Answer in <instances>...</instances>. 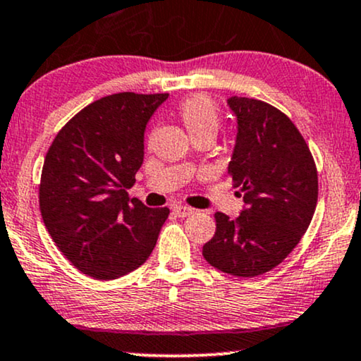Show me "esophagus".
I'll return each mask as SVG.
<instances>
[{
  "label": "esophagus",
  "mask_w": 361,
  "mask_h": 361,
  "mask_svg": "<svg viewBox=\"0 0 361 361\" xmlns=\"http://www.w3.org/2000/svg\"><path fill=\"white\" fill-rule=\"evenodd\" d=\"M173 212H175L178 216H188L195 214V208H190L186 205H175L173 207Z\"/></svg>",
  "instance_id": "esophagus-1"
}]
</instances>
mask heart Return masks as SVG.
Wrapping results in <instances>:
<instances>
[{
    "mask_svg": "<svg viewBox=\"0 0 361 361\" xmlns=\"http://www.w3.org/2000/svg\"><path fill=\"white\" fill-rule=\"evenodd\" d=\"M178 116L192 137L202 133L216 134L219 131V109H216L215 102L207 95L197 94L186 99L178 107Z\"/></svg>",
    "mask_w": 361,
    "mask_h": 361,
    "instance_id": "heart-1",
    "label": "heart"
}]
</instances>
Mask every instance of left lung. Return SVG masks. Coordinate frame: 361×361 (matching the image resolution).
<instances>
[{
    "mask_svg": "<svg viewBox=\"0 0 361 361\" xmlns=\"http://www.w3.org/2000/svg\"><path fill=\"white\" fill-rule=\"evenodd\" d=\"M227 104L237 117L228 175L245 207L235 220L216 212L203 257L225 274L255 277L279 266L305 235L318 203V171L284 112L237 95Z\"/></svg>",
    "mask_w": 361,
    "mask_h": 361,
    "instance_id": "obj_1",
    "label": "left lung"
}]
</instances>
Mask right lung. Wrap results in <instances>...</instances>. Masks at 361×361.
<instances>
[{"label": "right lung", "mask_w": 361, "mask_h": 361, "mask_svg": "<svg viewBox=\"0 0 361 361\" xmlns=\"http://www.w3.org/2000/svg\"><path fill=\"white\" fill-rule=\"evenodd\" d=\"M168 94L119 92L84 107L60 129L40 180L43 224L84 274L109 281L146 262L169 210L128 188L145 158L147 121Z\"/></svg>", "instance_id": "obj_1"}]
</instances>
